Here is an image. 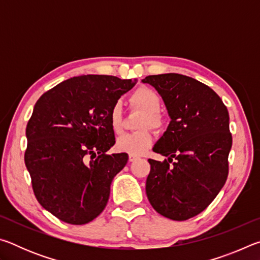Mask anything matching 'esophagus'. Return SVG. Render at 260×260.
I'll list each match as a JSON object with an SVG mask.
<instances>
[{
	"label": "esophagus",
	"mask_w": 260,
	"mask_h": 260,
	"mask_svg": "<svg viewBox=\"0 0 260 260\" xmlns=\"http://www.w3.org/2000/svg\"><path fill=\"white\" fill-rule=\"evenodd\" d=\"M138 156H136V155H132V153H129V155H128V159H129V161H134V160H136V159H138Z\"/></svg>",
	"instance_id": "1"
}]
</instances>
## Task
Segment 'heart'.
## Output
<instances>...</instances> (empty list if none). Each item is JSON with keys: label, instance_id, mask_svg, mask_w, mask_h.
<instances>
[{"label": "heart", "instance_id": "b5f03b06", "mask_svg": "<svg viewBox=\"0 0 260 260\" xmlns=\"http://www.w3.org/2000/svg\"><path fill=\"white\" fill-rule=\"evenodd\" d=\"M131 102L134 107H138L146 112L141 127H152L160 128L162 126V118L159 114L161 108V101L159 95L150 88H139L132 95ZM110 125L116 133H120L124 127L122 122V105L120 102H116L109 114ZM153 143V134L150 129L144 128L133 133H124L117 139L116 148L119 151L128 152L132 155H141L146 152Z\"/></svg>", "mask_w": 260, "mask_h": 260}]
</instances>
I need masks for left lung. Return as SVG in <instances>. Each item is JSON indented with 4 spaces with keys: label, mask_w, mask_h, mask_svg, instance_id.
<instances>
[{
    "label": "left lung",
    "mask_w": 260,
    "mask_h": 260,
    "mask_svg": "<svg viewBox=\"0 0 260 260\" xmlns=\"http://www.w3.org/2000/svg\"><path fill=\"white\" fill-rule=\"evenodd\" d=\"M142 82L158 91L171 118L152 149L169 158L149 159L148 200L159 214L182 221L208 208L226 182L230 114L217 93L196 79L165 73Z\"/></svg>",
    "instance_id": "obj_1"
}]
</instances>
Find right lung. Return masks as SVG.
Here are the masks:
<instances>
[{
    "label": "right lung",
    "mask_w": 260,
    "mask_h": 260,
    "mask_svg": "<svg viewBox=\"0 0 260 260\" xmlns=\"http://www.w3.org/2000/svg\"><path fill=\"white\" fill-rule=\"evenodd\" d=\"M136 81L74 77L35 103L25 165L38 202L61 221L85 225L107 206L112 180L128 160L125 152L105 153L116 143L110 110Z\"/></svg>",
    "instance_id": "obj_1"
}]
</instances>
